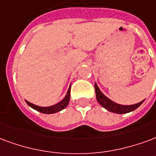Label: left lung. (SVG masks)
I'll return each instance as SVG.
<instances>
[{
    "label": "left lung",
    "mask_w": 156,
    "mask_h": 156,
    "mask_svg": "<svg viewBox=\"0 0 156 156\" xmlns=\"http://www.w3.org/2000/svg\"><path fill=\"white\" fill-rule=\"evenodd\" d=\"M95 92H96V98L97 100L99 102V104L101 105V107H104L105 109H107V111H109L111 112H114L116 114H125L133 112L134 110H136V108L142 104L143 101H140L139 103H136L133 105H121L114 102L113 101H112L111 99H109L107 97L101 93V90L99 89L98 86L95 83Z\"/></svg>",
    "instance_id": "8db88e82"
}]
</instances>
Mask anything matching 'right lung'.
Listing matches in <instances>:
<instances>
[{
	"mask_svg": "<svg viewBox=\"0 0 156 156\" xmlns=\"http://www.w3.org/2000/svg\"><path fill=\"white\" fill-rule=\"evenodd\" d=\"M70 87H69L68 92H67L66 96L64 97V98L60 101L59 102H58L55 105H53V106H50V107H40V106H36V105L31 103L30 101H26L25 100V102L30 106V107H32L34 110L40 112L41 113L44 114H53L56 113V112H60L63 109H64L65 107L69 105V100H70Z\"/></svg>",
	"mask_w": 156,
	"mask_h": 156,
	"instance_id": "add662e5",
	"label": "right lung"
}]
</instances>
